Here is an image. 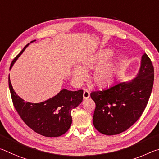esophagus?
<instances>
[{
    "mask_svg": "<svg viewBox=\"0 0 159 159\" xmlns=\"http://www.w3.org/2000/svg\"><path fill=\"white\" fill-rule=\"evenodd\" d=\"M89 98H90V93L88 92V90H85L84 92H83V98L86 99H88Z\"/></svg>",
    "mask_w": 159,
    "mask_h": 159,
    "instance_id": "esophagus-1",
    "label": "esophagus"
}]
</instances>
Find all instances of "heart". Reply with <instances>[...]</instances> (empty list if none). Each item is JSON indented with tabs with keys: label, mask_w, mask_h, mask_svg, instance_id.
Segmentation results:
<instances>
[{
	"label": "heart",
	"mask_w": 159,
	"mask_h": 159,
	"mask_svg": "<svg viewBox=\"0 0 159 159\" xmlns=\"http://www.w3.org/2000/svg\"><path fill=\"white\" fill-rule=\"evenodd\" d=\"M112 55L111 50H102L83 60L80 66L75 65L72 69L74 81L81 84L87 77L86 71L95 69L91 77L94 85L99 88L109 87L114 81L117 72L116 61L108 60Z\"/></svg>",
	"instance_id": "b5f03b06"
}]
</instances>
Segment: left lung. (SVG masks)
Wrapping results in <instances>:
<instances>
[{"label": "left lung", "instance_id": "obj_1", "mask_svg": "<svg viewBox=\"0 0 159 159\" xmlns=\"http://www.w3.org/2000/svg\"><path fill=\"white\" fill-rule=\"evenodd\" d=\"M154 79V66L148 55L144 53L135 78L91 93V98L96 104L93 118L95 128L107 135L128 130L146 108Z\"/></svg>", "mask_w": 159, "mask_h": 159}]
</instances>
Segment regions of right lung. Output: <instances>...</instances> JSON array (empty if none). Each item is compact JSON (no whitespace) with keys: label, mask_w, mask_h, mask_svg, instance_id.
I'll return each instance as SVG.
<instances>
[{"label":"right lung","mask_w":159,"mask_h":159,"mask_svg":"<svg viewBox=\"0 0 159 159\" xmlns=\"http://www.w3.org/2000/svg\"><path fill=\"white\" fill-rule=\"evenodd\" d=\"M36 40L30 42L33 43ZM29 43L16 56L12 61L10 70L25 50ZM9 88L13 104L21 119L36 133L45 137L54 138L64 134L71 127V110L83 101V90L70 91L62 89L55 96L40 103L25 102L13 89L8 79Z\"/></svg>","instance_id":"right-lung-1"}]
</instances>
